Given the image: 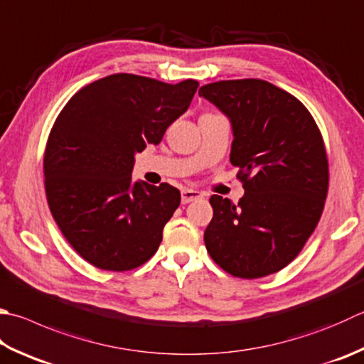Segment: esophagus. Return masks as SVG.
<instances>
[{
    "label": "esophagus",
    "mask_w": 364,
    "mask_h": 364,
    "mask_svg": "<svg viewBox=\"0 0 364 364\" xmlns=\"http://www.w3.org/2000/svg\"><path fill=\"white\" fill-rule=\"evenodd\" d=\"M201 196H203V195L200 193V191L191 190V188H183V190L181 191V200H182V204H188V203H191V201L200 200Z\"/></svg>",
    "instance_id": "34e87169"
}]
</instances>
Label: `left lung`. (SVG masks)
<instances>
[{
	"label": "left lung",
	"instance_id": "1",
	"mask_svg": "<svg viewBox=\"0 0 364 364\" xmlns=\"http://www.w3.org/2000/svg\"><path fill=\"white\" fill-rule=\"evenodd\" d=\"M200 97L231 123L230 161L245 191L237 204L210 196L205 249L231 276H269L298 257L323 212L328 159L320 129L303 102L262 79L214 82Z\"/></svg>",
	"mask_w": 364,
	"mask_h": 364
}]
</instances>
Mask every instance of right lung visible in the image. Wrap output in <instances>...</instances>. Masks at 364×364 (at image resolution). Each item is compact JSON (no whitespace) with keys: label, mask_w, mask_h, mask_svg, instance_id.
Here are the masks:
<instances>
[{"label":"right lung","mask_w":364,"mask_h":364,"mask_svg":"<svg viewBox=\"0 0 364 364\" xmlns=\"http://www.w3.org/2000/svg\"><path fill=\"white\" fill-rule=\"evenodd\" d=\"M198 85L111 74L80 88L55 120L44 154L47 203L66 241L90 264L129 271L159 249L181 191L134 182V155L163 139Z\"/></svg>","instance_id":"add662e5"}]
</instances>
